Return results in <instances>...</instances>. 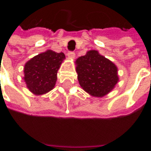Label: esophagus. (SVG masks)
I'll return each instance as SVG.
<instances>
[{
	"mask_svg": "<svg viewBox=\"0 0 151 151\" xmlns=\"http://www.w3.org/2000/svg\"><path fill=\"white\" fill-rule=\"evenodd\" d=\"M67 56H68V58H69V59H75V57H76V54H75L74 52H69V53L67 54Z\"/></svg>",
	"mask_w": 151,
	"mask_h": 151,
	"instance_id": "esophagus-1",
	"label": "esophagus"
}]
</instances>
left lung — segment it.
I'll list each match as a JSON object with an SVG mask.
<instances>
[{"mask_svg":"<svg viewBox=\"0 0 151 151\" xmlns=\"http://www.w3.org/2000/svg\"><path fill=\"white\" fill-rule=\"evenodd\" d=\"M76 71L81 88L94 97H102L119 82L118 67L97 50H89L76 60Z\"/></svg>","mask_w":151,"mask_h":151,"instance_id":"8db88e82","label":"left lung"}]
</instances>
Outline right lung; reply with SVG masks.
Here are the masks:
<instances>
[{
    "mask_svg": "<svg viewBox=\"0 0 151 151\" xmlns=\"http://www.w3.org/2000/svg\"><path fill=\"white\" fill-rule=\"evenodd\" d=\"M65 59L64 53L49 50L29 60L23 70V80L27 89L36 96L44 95L53 90L58 70Z\"/></svg>",
    "mask_w": 151,
    "mask_h": 151,
    "instance_id": "right-lung-1",
    "label": "right lung"
}]
</instances>
